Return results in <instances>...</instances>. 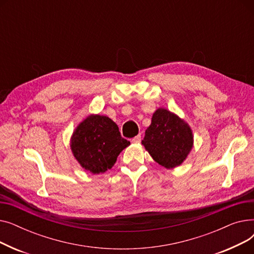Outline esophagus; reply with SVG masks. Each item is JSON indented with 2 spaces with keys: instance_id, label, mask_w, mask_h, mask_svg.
I'll list each match as a JSON object with an SVG mask.
<instances>
[{
  "instance_id": "esophagus-1",
  "label": "esophagus",
  "mask_w": 254,
  "mask_h": 254,
  "mask_svg": "<svg viewBox=\"0 0 254 254\" xmlns=\"http://www.w3.org/2000/svg\"><path fill=\"white\" fill-rule=\"evenodd\" d=\"M131 142H132V143H140V142H141V135H138V136H136L135 138H132V139H131Z\"/></svg>"
}]
</instances>
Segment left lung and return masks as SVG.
<instances>
[{
	"label": "left lung",
	"mask_w": 254,
	"mask_h": 254,
	"mask_svg": "<svg viewBox=\"0 0 254 254\" xmlns=\"http://www.w3.org/2000/svg\"><path fill=\"white\" fill-rule=\"evenodd\" d=\"M154 161L167 169L180 166L193 145L190 127L176 114L158 108L142 140Z\"/></svg>",
	"instance_id": "left-lung-1"
}]
</instances>
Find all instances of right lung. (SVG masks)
<instances>
[{"instance_id":"1","label":"right lung","mask_w":254,"mask_h":254,"mask_svg":"<svg viewBox=\"0 0 254 254\" xmlns=\"http://www.w3.org/2000/svg\"><path fill=\"white\" fill-rule=\"evenodd\" d=\"M129 144L112 119L99 114L87 116L71 137L73 155L80 166L92 174L111 169L119 153Z\"/></svg>"}]
</instances>
